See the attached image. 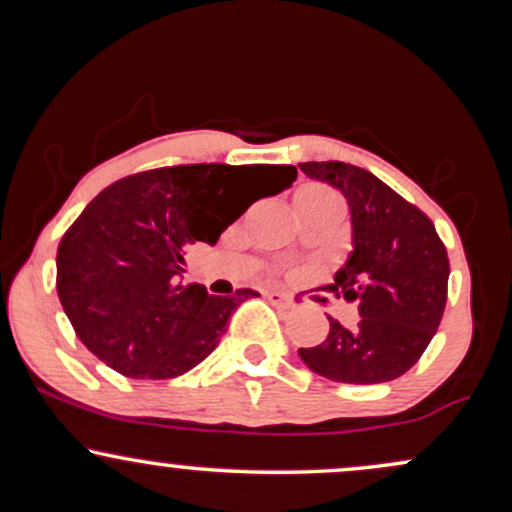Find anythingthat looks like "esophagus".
<instances>
[{"label": "esophagus", "mask_w": 512, "mask_h": 512, "mask_svg": "<svg viewBox=\"0 0 512 512\" xmlns=\"http://www.w3.org/2000/svg\"><path fill=\"white\" fill-rule=\"evenodd\" d=\"M264 296H267V301L272 305H291V296H286L281 291H267Z\"/></svg>", "instance_id": "obj_1"}]
</instances>
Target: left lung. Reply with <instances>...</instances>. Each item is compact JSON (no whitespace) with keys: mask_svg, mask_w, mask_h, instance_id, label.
<instances>
[{"mask_svg":"<svg viewBox=\"0 0 512 512\" xmlns=\"http://www.w3.org/2000/svg\"><path fill=\"white\" fill-rule=\"evenodd\" d=\"M310 180L349 204L351 252L332 291L358 301L354 327L330 320L325 342L298 349L313 373L349 385L395 380L419 361L448 301L450 262L431 219L368 170L349 163H298Z\"/></svg>","mask_w":512,"mask_h":512,"instance_id":"1","label":"left lung"}]
</instances>
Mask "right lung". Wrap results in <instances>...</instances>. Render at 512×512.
<instances>
[{
	"label": "right lung",
	"instance_id": "right-lung-1",
	"mask_svg": "<svg viewBox=\"0 0 512 512\" xmlns=\"http://www.w3.org/2000/svg\"><path fill=\"white\" fill-rule=\"evenodd\" d=\"M296 175L293 166L199 163L105 187L57 248V296L76 337L127 378H178L202 363L257 293L185 286V250L216 245L252 202L289 190Z\"/></svg>",
	"mask_w": 512,
	"mask_h": 512
}]
</instances>
